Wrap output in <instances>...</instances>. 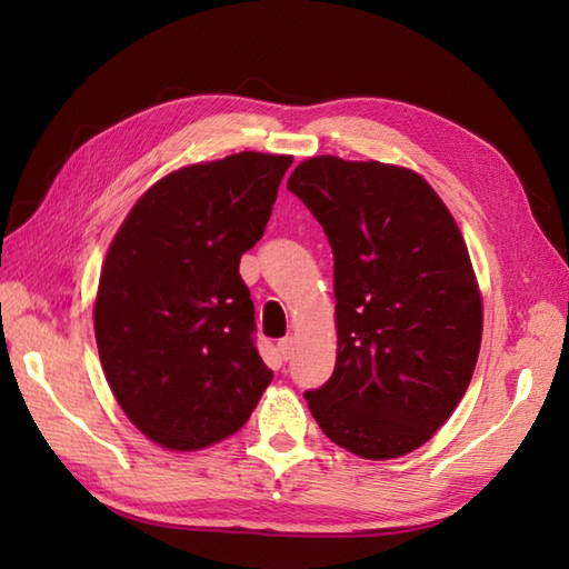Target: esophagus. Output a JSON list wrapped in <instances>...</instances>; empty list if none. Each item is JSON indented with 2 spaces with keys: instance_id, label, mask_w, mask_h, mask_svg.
<instances>
[{
  "instance_id": "esophagus-1",
  "label": "esophagus",
  "mask_w": 569,
  "mask_h": 569,
  "mask_svg": "<svg viewBox=\"0 0 569 569\" xmlns=\"http://www.w3.org/2000/svg\"><path fill=\"white\" fill-rule=\"evenodd\" d=\"M278 352H281V357L288 361L293 357V352H296V340L293 337H283L281 342H278Z\"/></svg>"
}]
</instances>
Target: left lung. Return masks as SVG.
<instances>
[{
  "label": "left lung",
  "instance_id": "8db88e82",
  "mask_svg": "<svg viewBox=\"0 0 569 569\" xmlns=\"http://www.w3.org/2000/svg\"><path fill=\"white\" fill-rule=\"evenodd\" d=\"M335 257L337 361L306 391L345 450L393 459L452 416L475 373L481 298L450 210L401 166L316 156L288 178Z\"/></svg>",
  "mask_w": 569,
  "mask_h": 569
}]
</instances>
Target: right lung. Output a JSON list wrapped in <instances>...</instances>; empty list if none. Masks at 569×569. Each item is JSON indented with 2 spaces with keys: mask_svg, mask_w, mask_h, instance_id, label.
Here are the masks:
<instances>
[{
  "mask_svg": "<svg viewBox=\"0 0 569 569\" xmlns=\"http://www.w3.org/2000/svg\"><path fill=\"white\" fill-rule=\"evenodd\" d=\"M291 163L241 151L168 173L107 251L94 300L104 377L127 418L168 450L234 435L273 379L239 259L261 239Z\"/></svg>",
  "mask_w": 569,
  "mask_h": 569,
  "instance_id": "add662e5",
  "label": "right lung"
}]
</instances>
